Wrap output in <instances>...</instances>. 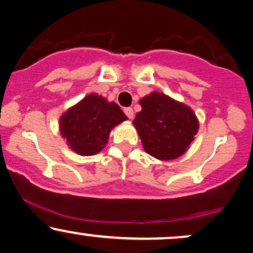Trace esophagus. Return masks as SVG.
I'll return each instance as SVG.
<instances>
[{
    "label": "esophagus",
    "mask_w": 253,
    "mask_h": 253,
    "mask_svg": "<svg viewBox=\"0 0 253 253\" xmlns=\"http://www.w3.org/2000/svg\"><path fill=\"white\" fill-rule=\"evenodd\" d=\"M125 114L128 117V119H133V117H134V112H133V109L130 108V107H127V108L124 109Z\"/></svg>",
    "instance_id": "1"
}]
</instances>
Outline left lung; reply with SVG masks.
Segmentation results:
<instances>
[{
	"label": "left lung",
	"instance_id": "obj_1",
	"mask_svg": "<svg viewBox=\"0 0 253 253\" xmlns=\"http://www.w3.org/2000/svg\"><path fill=\"white\" fill-rule=\"evenodd\" d=\"M141 110L133 120L144 150L159 161L176 159L187 152L199 130V120L187 104L153 91L139 101Z\"/></svg>",
	"mask_w": 253,
	"mask_h": 253
}]
</instances>
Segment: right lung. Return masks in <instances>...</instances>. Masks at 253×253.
Here are the masks:
<instances>
[{"mask_svg": "<svg viewBox=\"0 0 253 253\" xmlns=\"http://www.w3.org/2000/svg\"><path fill=\"white\" fill-rule=\"evenodd\" d=\"M125 120L127 117L117 103L92 92L63 113L59 130L77 155L94 156L108 143L112 129Z\"/></svg>", "mask_w": 253, "mask_h": 253, "instance_id": "right-lung-1", "label": "right lung"}]
</instances>
